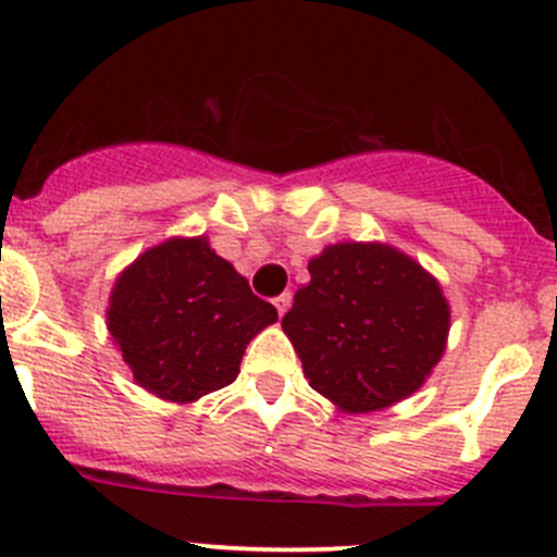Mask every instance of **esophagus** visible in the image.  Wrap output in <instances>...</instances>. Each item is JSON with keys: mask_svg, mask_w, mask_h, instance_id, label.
Listing matches in <instances>:
<instances>
[{"mask_svg": "<svg viewBox=\"0 0 557 557\" xmlns=\"http://www.w3.org/2000/svg\"><path fill=\"white\" fill-rule=\"evenodd\" d=\"M274 307H277V315L283 318L285 312H288V307H290V294L288 290H285V294H280L277 299H274Z\"/></svg>", "mask_w": 557, "mask_h": 557, "instance_id": "1", "label": "esophagus"}]
</instances>
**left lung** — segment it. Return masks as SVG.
Masks as SVG:
<instances>
[{
	"label": "left lung",
	"instance_id": "obj_1",
	"mask_svg": "<svg viewBox=\"0 0 557 557\" xmlns=\"http://www.w3.org/2000/svg\"><path fill=\"white\" fill-rule=\"evenodd\" d=\"M307 269L283 332L310 386L350 413L388 408L422 386L449 334L441 285L386 245H332Z\"/></svg>",
	"mask_w": 557,
	"mask_h": 557
}]
</instances>
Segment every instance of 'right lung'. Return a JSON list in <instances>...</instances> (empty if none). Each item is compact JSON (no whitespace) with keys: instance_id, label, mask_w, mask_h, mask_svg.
I'll return each instance as SVG.
<instances>
[{"instance_id":"right-lung-1","label":"right lung","mask_w":557,"mask_h":557,"mask_svg":"<svg viewBox=\"0 0 557 557\" xmlns=\"http://www.w3.org/2000/svg\"><path fill=\"white\" fill-rule=\"evenodd\" d=\"M277 321L203 236L169 239L119 274L108 332L133 381L171 403L234 383L247 343Z\"/></svg>"}]
</instances>
